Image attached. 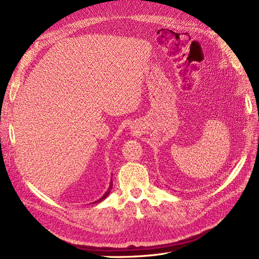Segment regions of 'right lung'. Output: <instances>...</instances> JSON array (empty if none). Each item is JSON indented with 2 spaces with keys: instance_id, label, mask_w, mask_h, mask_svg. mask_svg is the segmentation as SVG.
Segmentation results:
<instances>
[{
  "instance_id": "right-lung-1",
  "label": "right lung",
  "mask_w": 259,
  "mask_h": 259,
  "mask_svg": "<svg viewBox=\"0 0 259 259\" xmlns=\"http://www.w3.org/2000/svg\"><path fill=\"white\" fill-rule=\"evenodd\" d=\"M112 179H111V182H110V186H109V188H108V190L105 192V194L103 195V197H101L100 199H98L97 201H95V202H94V203H98V202H101V201H103V200H105L107 197H108V195H109V193H110V191H111V189H112Z\"/></svg>"
}]
</instances>
